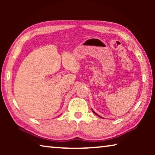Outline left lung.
Returning <instances> with one entry per match:
<instances>
[{
	"instance_id": "8db88e82",
	"label": "left lung",
	"mask_w": 155,
	"mask_h": 155,
	"mask_svg": "<svg viewBox=\"0 0 155 155\" xmlns=\"http://www.w3.org/2000/svg\"><path fill=\"white\" fill-rule=\"evenodd\" d=\"M92 111H93V112H94V114H96V115H98V116H99V117H101V118H103V117H101V116H100V115H98V114H96V113H95V112H94V111H93V110H92Z\"/></svg>"
}]
</instances>
